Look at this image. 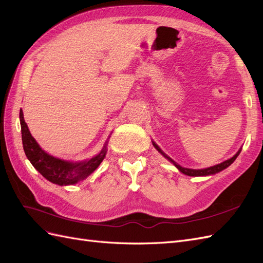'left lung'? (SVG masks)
Returning <instances> with one entry per match:
<instances>
[{
  "mask_svg": "<svg viewBox=\"0 0 263 263\" xmlns=\"http://www.w3.org/2000/svg\"><path fill=\"white\" fill-rule=\"evenodd\" d=\"M153 145L155 146V148H156V149L159 151V153H160L164 158L168 159L169 161H171L174 165H176L177 168L179 169V171H181L182 173H184V174H186V176H190V177H206V176H212V174H215V173H218V172H220L221 170H224V169L228 168V166L236 160V158L238 157V155L240 154V150H239L234 157L228 159V160H226V161H224V162H221V163L216 164V165H214V166H210V168H206V169H197V170H195V169L183 168V166H181L180 164H178L176 161H173L170 157L166 156V155L163 153V151H162L160 148H159V146L156 144L155 141H153Z\"/></svg>",
  "mask_w": 263,
  "mask_h": 263,
  "instance_id": "8db88e82",
  "label": "left lung"
}]
</instances>
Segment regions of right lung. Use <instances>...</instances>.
Masks as SVG:
<instances>
[{"instance_id":"add662e5","label":"right lung","mask_w":263,"mask_h":263,"mask_svg":"<svg viewBox=\"0 0 263 263\" xmlns=\"http://www.w3.org/2000/svg\"><path fill=\"white\" fill-rule=\"evenodd\" d=\"M20 121L22 127V141L25 155L34 168L42 174L44 178L58 185H71L76 184L79 181L84 180L98 168L105 158L106 146L100 151V154L91 158L90 160L71 162L54 158L39 147L35 138L31 136L27 124L24 119L23 110H20Z\"/></svg>"}]
</instances>
